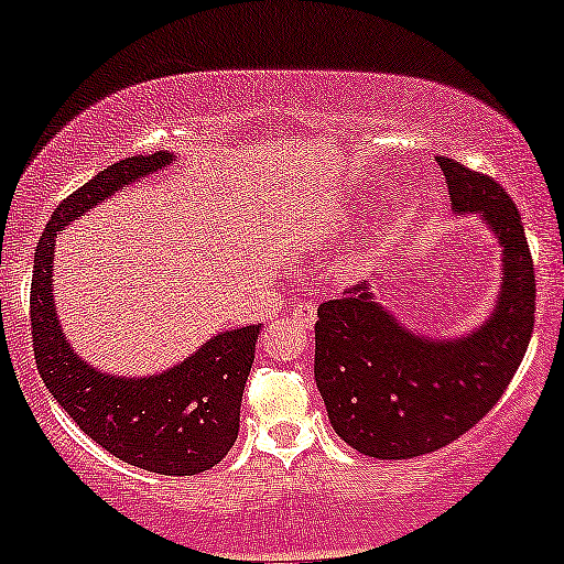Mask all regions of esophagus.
<instances>
[{"label": "esophagus", "instance_id": "1", "mask_svg": "<svg viewBox=\"0 0 564 564\" xmlns=\"http://www.w3.org/2000/svg\"><path fill=\"white\" fill-rule=\"evenodd\" d=\"M289 313H291V318L300 321L302 326H313L315 315H318V307H315L313 302H296V304H291Z\"/></svg>", "mask_w": 564, "mask_h": 564}]
</instances>
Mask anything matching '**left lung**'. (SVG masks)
<instances>
[{"instance_id": "left-lung-1", "label": "left lung", "mask_w": 564, "mask_h": 564, "mask_svg": "<svg viewBox=\"0 0 564 564\" xmlns=\"http://www.w3.org/2000/svg\"><path fill=\"white\" fill-rule=\"evenodd\" d=\"M437 166L456 215H480L503 246L501 291L490 318L458 339L413 334L368 281L321 304L315 384L336 435L364 456H424L469 432L501 400L533 334L535 270L514 200L448 156Z\"/></svg>"}]
</instances>
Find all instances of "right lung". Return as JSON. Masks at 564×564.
I'll return each mask as SVG.
<instances>
[{"label": "right lung", "instance_id": "obj_1", "mask_svg": "<svg viewBox=\"0 0 564 564\" xmlns=\"http://www.w3.org/2000/svg\"><path fill=\"white\" fill-rule=\"evenodd\" d=\"M172 161L166 151L116 161L57 206L34 254L31 336L44 384L84 435L132 467L185 477L215 467L236 443L262 323L219 332L198 352L156 377L124 379L97 371L70 349L53 300L61 228Z\"/></svg>", "mask_w": 564, "mask_h": 564}]
</instances>
